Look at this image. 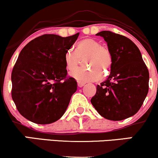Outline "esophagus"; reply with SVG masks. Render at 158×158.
I'll list each match as a JSON object with an SVG mask.
<instances>
[{"mask_svg":"<svg viewBox=\"0 0 158 158\" xmlns=\"http://www.w3.org/2000/svg\"><path fill=\"white\" fill-rule=\"evenodd\" d=\"M85 85V83L84 82H81V81H78V86L79 87V88H81V87H83Z\"/></svg>","mask_w":158,"mask_h":158,"instance_id":"34e87169","label":"esophagus"}]
</instances>
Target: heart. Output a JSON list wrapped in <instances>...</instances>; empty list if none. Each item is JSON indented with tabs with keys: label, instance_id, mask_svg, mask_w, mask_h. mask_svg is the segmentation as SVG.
<instances>
[{
	"label": "heart",
	"instance_id": "b5f03b06",
	"mask_svg": "<svg viewBox=\"0 0 158 158\" xmlns=\"http://www.w3.org/2000/svg\"><path fill=\"white\" fill-rule=\"evenodd\" d=\"M84 64L88 68H79L70 73V77L81 82L94 81L101 79V72L107 71L112 63V56L107 47L101 45L97 39L88 38L81 40L75 47V52L67 51L64 64L70 71L79 66L80 59L85 58Z\"/></svg>",
	"mask_w": 158,
	"mask_h": 158
}]
</instances>
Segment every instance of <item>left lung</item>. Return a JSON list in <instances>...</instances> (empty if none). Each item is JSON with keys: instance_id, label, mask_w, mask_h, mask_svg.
I'll list each match as a JSON object with an SVG mask.
<instances>
[{"instance_id": "8db88e82", "label": "left lung", "mask_w": 158, "mask_h": 158, "mask_svg": "<svg viewBox=\"0 0 158 158\" xmlns=\"http://www.w3.org/2000/svg\"><path fill=\"white\" fill-rule=\"evenodd\" d=\"M112 56L108 79L97 86L91 102L104 118L119 121L138 111L148 91L149 73L139 50L131 40L110 31L98 32Z\"/></svg>"}]
</instances>
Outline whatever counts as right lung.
<instances>
[{"mask_svg":"<svg viewBox=\"0 0 158 158\" xmlns=\"http://www.w3.org/2000/svg\"><path fill=\"white\" fill-rule=\"evenodd\" d=\"M79 35L46 34L21 50L12 72V97L19 113L28 120L50 124L64 114L77 90V81L67 78L64 55Z\"/></svg>","mask_w":158,"mask_h":158,"instance_id":"add662e5","label":"right lung"}]
</instances>
